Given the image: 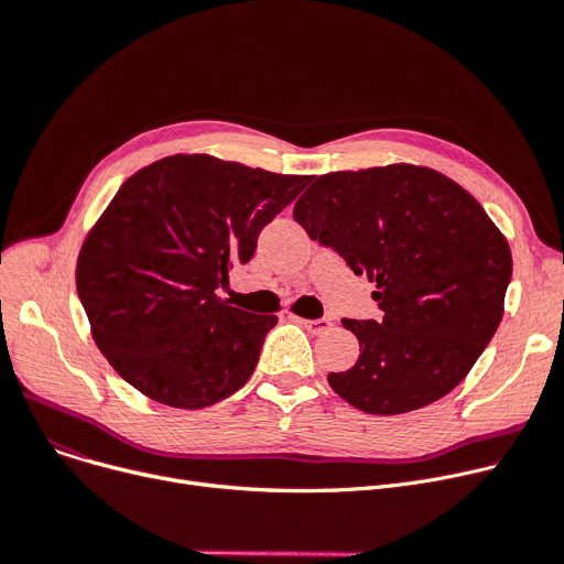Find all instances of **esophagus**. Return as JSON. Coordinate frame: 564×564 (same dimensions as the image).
Listing matches in <instances>:
<instances>
[{"instance_id": "obj_1", "label": "esophagus", "mask_w": 564, "mask_h": 564, "mask_svg": "<svg viewBox=\"0 0 564 564\" xmlns=\"http://www.w3.org/2000/svg\"><path fill=\"white\" fill-rule=\"evenodd\" d=\"M297 321H301L312 335H323V333H327L329 327H333V321L325 318V316L323 318H297Z\"/></svg>"}]
</instances>
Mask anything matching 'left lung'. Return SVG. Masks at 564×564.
Here are the masks:
<instances>
[{
  "label": "left lung",
  "mask_w": 564,
  "mask_h": 564,
  "mask_svg": "<svg viewBox=\"0 0 564 564\" xmlns=\"http://www.w3.org/2000/svg\"><path fill=\"white\" fill-rule=\"evenodd\" d=\"M312 241L376 282L382 321H350L359 359L327 382L367 414L440 401L503 318L512 254L476 197L410 163L316 177L293 207Z\"/></svg>",
  "instance_id": "obj_1"
}]
</instances>
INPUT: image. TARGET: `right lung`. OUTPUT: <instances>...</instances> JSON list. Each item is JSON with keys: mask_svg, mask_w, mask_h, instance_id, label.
<instances>
[{"mask_svg": "<svg viewBox=\"0 0 564 564\" xmlns=\"http://www.w3.org/2000/svg\"><path fill=\"white\" fill-rule=\"evenodd\" d=\"M310 180L175 154L120 186L82 246L77 293L122 380L180 410L248 382L278 316L231 307L218 289Z\"/></svg>", "mask_w": 564, "mask_h": 564, "instance_id": "right-lung-1", "label": "right lung"}]
</instances>
